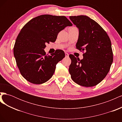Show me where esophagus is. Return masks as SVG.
I'll return each instance as SVG.
<instances>
[{"label": "esophagus", "instance_id": "obj_1", "mask_svg": "<svg viewBox=\"0 0 122 122\" xmlns=\"http://www.w3.org/2000/svg\"><path fill=\"white\" fill-rule=\"evenodd\" d=\"M65 56H66V57H69V54L67 52H65Z\"/></svg>", "mask_w": 122, "mask_h": 122}]
</instances>
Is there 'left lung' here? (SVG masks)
<instances>
[{
	"label": "left lung",
	"instance_id": "1",
	"mask_svg": "<svg viewBox=\"0 0 122 122\" xmlns=\"http://www.w3.org/2000/svg\"><path fill=\"white\" fill-rule=\"evenodd\" d=\"M69 18L79 29L76 48L86 51L81 60L69 55L71 78L80 86H95L106 77L113 61L111 41L101 26L88 17L80 15Z\"/></svg>",
	"mask_w": 122,
	"mask_h": 122
}]
</instances>
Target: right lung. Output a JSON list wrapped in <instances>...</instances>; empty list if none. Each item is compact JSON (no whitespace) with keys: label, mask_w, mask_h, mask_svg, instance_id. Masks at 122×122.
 Listing matches in <instances>:
<instances>
[{"label":"right lung","mask_w":122,"mask_h":122,"mask_svg":"<svg viewBox=\"0 0 122 122\" xmlns=\"http://www.w3.org/2000/svg\"><path fill=\"white\" fill-rule=\"evenodd\" d=\"M72 24L65 16L42 15L30 20L21 29L14 47L17 65L24 78L40 84L50 79L56 65L65 56L58 49L46 55V43L54 42L59 32Z\"/></svg>","instance_id":"1"}]
</instances>
